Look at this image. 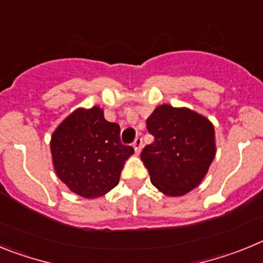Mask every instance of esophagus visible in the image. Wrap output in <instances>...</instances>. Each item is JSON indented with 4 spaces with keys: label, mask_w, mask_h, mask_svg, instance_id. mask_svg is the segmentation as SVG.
Masks as SVG:
<instances>
[{
    "label": "esophagus",
    "mask_w": 263,
    "mask_h": 263,
    "mask_svg": "<svg viewBox=\"0 0 263 263\" xmlns=\"http://www.w3.org/2000/svg\"><path fill=\"white\" fill-rule=\"evenodd\" d=\"M133 147H134V150H136L137 154H139V153H141V148H142V138L137 137L136 141H134V143H133Z\"/></svg>",
    "instance_id": "1"
}]
</instances>
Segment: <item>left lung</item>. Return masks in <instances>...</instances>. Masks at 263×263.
<instances>
[{"label": "left lung", "instance_id": "obj_1", "mask_svg": "<svg viewBox=\"0 0 263 263\" xmlns=\"http://www.w3.org/2000/svg\"><path fill=\"white\" fill-rule=\"evenodd\" d=\"M154 142L141 159L158 191L183 196L203 182L216 155L215 127L210 120L188 108L163 104L146 120Z\"/></svg>", "mask_w": 263, "mask_h": 263}]
</instances>
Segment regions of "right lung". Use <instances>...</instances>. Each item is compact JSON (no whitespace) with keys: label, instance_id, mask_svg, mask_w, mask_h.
Returning a JSON list of instances; mask_svg holds the SVG:
<instances>
[{"label":"right lung","instance_id":"right-lung-1","mask_svg":"<svg viewBox=\"0 0 263 263\" xmlns=\"http://www.w3.org/2000/svg\"><path fill=\"white\" fill-rule=\"evenodd\" d=\"M51 155L58 178L85 199L104 196L120 182L132 146L120 141V126L104 118L100 106L79 108L51 136Z\"/></svg>","mask_w":263,"mask_h":263}]
</instances>
